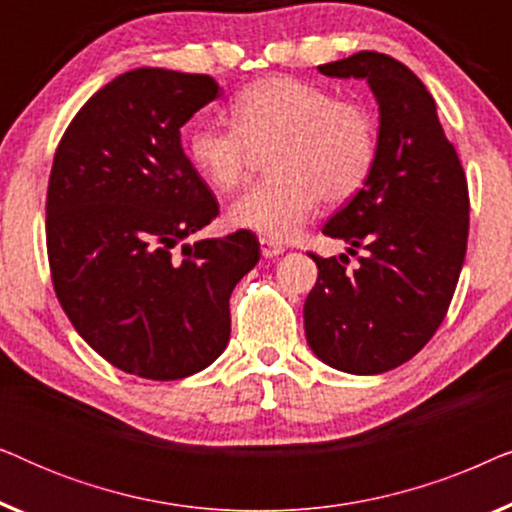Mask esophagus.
Wrapping results in <instances>:
<instances>
[{"label":"esophagus","mask_w":512,"mask_h":512,"mask_svg":"<svg viewBox=\"0 0 512 512\" xmlns=\"http://www.w3.org/2000/svg\"><path fill=\"white\" fill-rule=\"evenodd\" d=\"M261 254L265 258H275L279 254H284V247H282V244L270 242V240H265V237H261Z\"/></svg>","instance_id":"obj_1"}]
</instances>
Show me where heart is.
<instances>
[{
  "instance_id": "1",
  "label": "heart",
  "mask_w": 512,
  "mask_h": 512,
  "mask_svg": "<svg viewBox=\"0 0 512 512\" xmlns=\"http://www.w3.org/2000/svg\"><path fill=\"white\" fill-rule=\"evenodd\" d=\"M270 146V177L230 205L233 226L286 242L319 200L342 205L361 193L377 165L380 125L373 109L296 76H265L230 102V123L198 121L184 137L188 163L219 193L247 181L256 151Z\"/></svg>"
}]
</instances>
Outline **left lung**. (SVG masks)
Wrapping results in <instances>:
<instances>
[{"label":"left lung","mask_w":512,"mask_h":512,"mask_svg":"<svg viewBox=\"0 0 512 512\" xmlns=\"http://www.w3.org/2000/svg\"><path fill=\"white\" fill-rule=\"evenodd\" d=\"M366 79L380 104V153L368 184L324 226L349 258L310 254L319 277L305 300L307 345L342 373L377 375L410 361L443 324L468 240V186L436 102L403 62L361 51L319 65Z\"/></svg>","instance_id":"1"}]
</instances>
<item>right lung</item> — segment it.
I'll return each instance as SVG.
<instances>
[{
    "label": "right lung",
    "mask_w": 512,
    "mask_h": 512,
    "mask_svg": "<svg viewBox=\"0 0 512 512\" xmlns=\"http://www.w3.org/2000/svg\"><path fill=\"white\" fill-rule=\"evenodd\" d=\"M219 93L207 74L132 69L83 104L55 149V296L102 359L146 380H181L226 349L230 293L261 258L251 230L184 244L219 202L179 130Z\"/></svg>",
    "instance_id": "right-lung-1"
}]
</instances>
